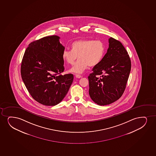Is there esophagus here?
<instances>
[{
    "label": "esophagus",
    "mask_w": 156,
    "mask_h": 156,
    "mask_svg": "<svg viewBox=\"0 0 156 156\" xmlns=\"http://www.w3.org/2000/svg\"><path fill=\"white\" fill-rule=\"evenodd\" d=\"M75 77L77 78H80L81 76L80 75H75Z\"/></svg>",
    "instance_id": "1"
}]
</instances>
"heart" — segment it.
Returning a JSON list of instances; mask_svg holds the SVG:
<instances>
[{
    "mask_svg": "<svg viewBox=\"0 0 156 156\" xmlns=\"http://www.w3.org/2000/svg\"><path fill=\"white\" fill-rule=\"evenodd\" d=\"M72 50H65L62 57L67 64L73 65L78 56L73 67L69 70L73 73H83L87 68L98 65L104 58L106 47L101 41L83 39L73 42Z\"/></svg>",
    "mask_w": 156,
    "mask_h": 156,
    "instance_id": "heart-1",
    "label": "heart"
}]
</instances>
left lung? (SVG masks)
Masks as SVG:
<instances>
[{
  "mask_svg": "<svg viewBox=\"0 0 156 156\" xmlns=\"http://www.w3.org/2000/svg\"><path fill=\"white\" fill-rule=\"evenodd\" d=\"M108 42L107 53L88 77L89 94L100 106L109 105L121 97L131 70L130 59L122 44L112 37Z\"/></svg>",
  "mask_w": 156,
  "mask_h": 156,
  "instance_id": "1",
  "label": "left lung"
}]
</instances>
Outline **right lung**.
I'll return each mask as SVG.
<instances>
[{"label": "right lung", "instance_id": "add662e5", "mask_svg": "<svg viewBox=\"0 0 156 156\" xmlns=\"http://www.w3.org/2000/svg\"><path fill=\"white\" fill-rule=\"evenodd\" d=\"M59 39L54 35L31 42L21 62V78L26 87L36 101L45 106L61 102L73 81L72 74L58 75L64 70L65 47Z\"/></svg>", "mask_w": 156, "mask_h": 156}]
</instances>
